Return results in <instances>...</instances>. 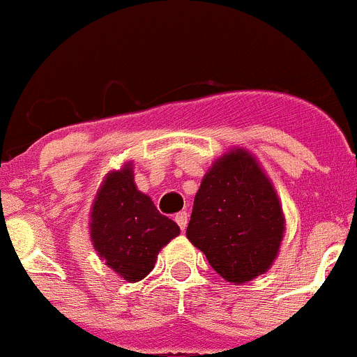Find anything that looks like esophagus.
<instances>
[{
  "instance_id": "esophagus-1",
  "label": "esophagus",
  "mask_w": 357,
  "mask_h": 357,
  "mask_svg": "<svg viewBox=\"0 0 357 357\" xmlns=\"http://www.w3.org/2000/svg\"><path fill=\"white\" fill-rule=\"evenodd\" d=\"M176 222L181 227V231L186 229V222H188V215H186V211H179V213L176 215Z\"/></svg>"
}]
</instances>
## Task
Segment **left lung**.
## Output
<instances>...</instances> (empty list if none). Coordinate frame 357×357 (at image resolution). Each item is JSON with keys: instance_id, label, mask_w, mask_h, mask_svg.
<instances>
[{"instance_id": "8db88e82", "label": "left lung", "mask_w": 357, "mask_h": 357, "mask_svg": "<svg viewBox=\"0 0 357 357\" xmlns=\"http://www.w3.org/2000/svg\"><path fill=\"white\" fill-rule=\"evenodd\" d=\"M284 227L278 192L256 156L233 147L202 178L186 238L220 278L242 284L271 268Z\"/></svg>"}]
</instances>
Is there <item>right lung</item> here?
Listing matches in <instances>:
<instances>
[{"mask_svg":"<svg viewBox=\"0 0 357 357\" xmlns=\"http://www.w3.org/2000/svg\"><path fill=\"white\" fill-rule=\"evenodd\" d=\"M91 240L99 258L124 281L137 282L155 268L158 252L179 234V226L156 210L135 185L133 162L110 171L91 210Z\"/></svg>","mask_w":357,"mask_h":357,"instance_id":"right-lung-1","label":"right lung"}]
</instances>
